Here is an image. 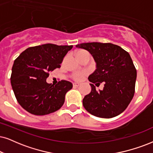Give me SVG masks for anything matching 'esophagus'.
<instances>
[{
    "label": "esophagus",
    "mask_w": 153,
    "mask_h": 153,
    "mask_svg": "<svg viewBox=\"0 0 153 153\" xmlns=\"http://www.w3.org/2000/svg\"><path fill=\"white\" fill-rule=\"evenodd\" d=\"M80 85H81L80 83H79V82H73V87H78V86H80Z\"/></svg>",
    "instance_id": "34e87169"
}]
</instances>
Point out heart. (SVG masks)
<instances>
[{
	"instance_id": "b5f03b06",
	"label": "heart",
	"mask_w": 153,
	"mask_h": 153,
	"mask_svg": "<svg viewBox=\"0 0 153 153\" xmlns=\"http://www.w3.org/2000/svg\"><path fill=\"white\" fill-rule=\"evenodd\" d=\"M84 52H85V51H82V50H78V51H77L76 52H75V56L80 55V54L84 53ZM84 75H85L84 73H75V74H74L73 78H74V79H75V80H80L83 78Z\"/></svg>"
}]
</instances>
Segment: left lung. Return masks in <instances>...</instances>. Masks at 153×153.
I'll return each mask as SVG.
<instances>
[{
  "mask_svg": "<svg viewBox=\"0 0 153 153\" xmlns=\"http://www.w3.org/2000/svg\"><path fill=\"white\" fill-rule=\"evenodd\" d=\"M89 51L96 69L89 75L91 92L82 100L83 107L91 114L109 119L126 109L135 93L137 72L127 51L111 43L90 42L77 44ZM105 82L103 90L97 91L92 83Z\"/></svg>",
  "mask_w": 153,
  "mask_h": 153,
  "instance_id": "left-lung-1",
  "label": "left lung"
}]
</instances>
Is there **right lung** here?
I'll list each match as a JSON object with an SVG mask.
<instances>
[{"label": "right lung", "instance_id": "1", "mask_svg": "<svg viewBox=\"0 0 153 153\" xmlns=\"http://www.w3.org/2000/svg\"><path fill=\"white\" fill-rule=\"evenodd\" d=\"M73 46L46 44L30 47L15 60L11 85L20 106L34 115L42 116L59 110L65 95L73 88L67 80L55 86L46 82L49 73L61 67L63 58Z\"/></svg>", "mask_w": 153, "mask_h": 153}]
</instances>
